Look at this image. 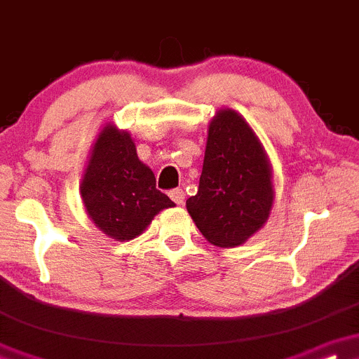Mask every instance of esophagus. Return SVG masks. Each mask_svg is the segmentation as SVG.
Here are the masks:
<instances>
[{
    "instance_id": "1",
    "label": "esophagus",
    "mask_w": 359,
    "mask_h": 359,
    "mask_svg": "<svg viewBox=\"0 0 359 359\" xmlns=\"http://www.w3.org/2000/svg\"><path fill=\"white\" fill-rule=\"evenodd\" d=\"M169 196H171V200L176 203V205H183L184 203V191L181 190V188H176V190L169 191Z\"/></svg>"
}]
</instances>
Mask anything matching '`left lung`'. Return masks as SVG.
<instances>
[{"label": "left lung", "instance_id": "obj_1", "mask_svg": "<svg viewBox=\"0 0 359 359\" xmlns=\"http://www.w3.org/2000/svg\"><path fill=\"white\" fill-rule=\"evenodd\" d=\"M272 164L245 118L224 107L210 119L196 195L187 210L210 245L240 246L269 221Z\"/></svg>", "mask_w": 359, "mask_h": 359}]
</instances>
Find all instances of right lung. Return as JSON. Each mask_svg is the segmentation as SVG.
Masks as SVG:
<instances>
[{
  "label": "right lung",
  "mask_w": 359,
  "mask_h": 359,
  "mask_svg": "<svg viewBox=\"0 0 359 359\" xmlns=\"http://www.w3.org/2000/svg\"><path fill=\"white\" fill-rule=\"evenodd\" d=\"M80 196L88 219L114 241L133 240L161 210L175 207L156 188L152 169L138 159L132 135L114 123H106L95 137Z\"/></svg>",
  "instance_id": "add662e5"
}]
</instances>
